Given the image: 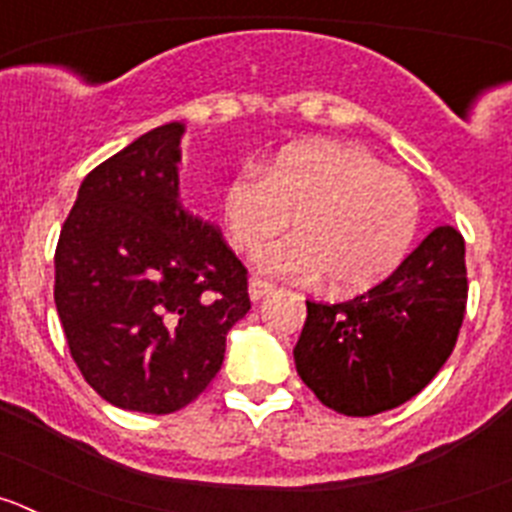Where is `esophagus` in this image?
Instances as JSON below:
<instances>
[{"mask_svg": "<svg viewBox=\"0 0 512 512\" xmlns=\"http://www.w3.org/2000/svg\"><path fill=\"white\" fill-rule=\"evenodd\" d=\"M274 289H277V287H274V284H271V282H266V279L253 277L251 284H248V295H251L253 302H259V300H264L266 295H271Z\"/></svg>", "mask_w": 512, "mask_h": 512, "instance_id": "obj_1", "label": "esophagus"}]
</instances>
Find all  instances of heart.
I'll use <instances>...</instances> for the list:
<instances>
[{
    "mask_svg": "<svg viewBox=\"0 0 512 512\" xmlns=\"http://www.w3.org/2000/svg\"><path fill=\"white\" fill-rule=\"evenodd\" d=\"M223 223L235 248L256 253L289 225L297 235L261 253L271 274L318 279L354 295L384 282L418 233L420 202L408 176L364 148L305 140L269 164L233 176L223 189Z\"/></svg>",
    "mask_w": 512,
    "mask_h": 512,
    "instance_id": "heart-1",
    "label": "heart"
}]
</instances>
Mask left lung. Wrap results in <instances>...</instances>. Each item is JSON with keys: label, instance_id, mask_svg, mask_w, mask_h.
<instances>
[{"label": "left lung", "instance_id": "left-lung-1", "mask_svg": "<svg viewBox=\"0 0 512 512\" xmlns=\"http://www.w3.org/2000/svg\"><path fill=\"white\" fill-rule=\"evenodd\" d=\"M467 292L464 238L438 225L364 295L336 305L307 302L297 374L336 413L366 418L397 408L451 356Z\"/></svg>", "mask_w": 512, "mask_h": 512}]
</instances>
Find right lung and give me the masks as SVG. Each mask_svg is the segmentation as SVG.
<instances>
[{"mask_svg":"<svg viewBox=\"0 0 512 512\" xmlns=\"http://www.w3.org/2000/svg\"><path fill=\"white\" fill-rule=\"evenodd\" d=\"M182 122L140 135L81 182L56 246V310L99 397L166 415L207 390L251 310L248 269L179 205Z\"/></svg>","mask_w":512,"mask_h":512,"instance_id":"add662e5","label":"right lung"}]
</instances>
